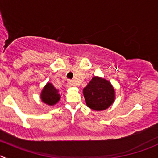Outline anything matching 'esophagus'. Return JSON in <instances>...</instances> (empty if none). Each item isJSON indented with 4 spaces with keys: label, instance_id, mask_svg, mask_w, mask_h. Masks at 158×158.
I'll return each instance as SVG.
<instances>
[{
    "label": "esophagus",
    "instance_id": "esophagus-1",
    "mask_svg": "<svg viewBox=\"0 0 158 158\" xmlns=\"http://www.w3.org/2000/svg\"><path fill=\"white\" fill-rule=\"evenodd\" d=\"M68 86L69 87L73 86V82H72V81H69V82H68Z\"/></svg>",
    "mask_w": 158,
    "mask_h": 158
}]
</instances>
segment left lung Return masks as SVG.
I'll return each mask as SVG.
<instances>
[{"label": "left lung", "mask_w": 158, "mask_h": 158, "mask_svg": "<svg viewBox=\"0 0 158 158\" xmlns=\"http://www.w3.org/2000/svg\"><path fill=\"white\" fill-rule=\"evenodd\" d=\"M87 106L96 111L106 110L114 102L115 90L108 80L94 76L83 89Z\"/></svg>", "instance_id": "obj_1"}]
</instances>
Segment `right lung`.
I'll return each instance as SVG.
<instances>
[{"label": "right lung", "instance_id": "add662e5", "mask_svg": "<svg viewBox=\"0 0 158 158\" xmlns=\"http://www.w3.org/2000/svg\"><path fill=\"white\" fill-rule=\"evenodd\" d=\"M61 95L59 91L56 89L54 85L50 82H48L41 93V99L42 102L49 106H53L59 101Z\"/></svg>", "mask_w": 158, "mask_h": 158}]
</instances>
